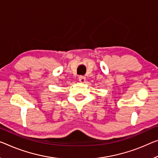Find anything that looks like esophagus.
Here are the masks:
<instances>
[{"mask_svg": "<svg viewBox=\"0 0 158 158\" xmlns=\"http://www.w3.org/2000/svg\"><path fill=\"white\" fill-rule=\"evenodd\" d=\"M78 79H79V81L82 82V83H84V82H85V77H84V76H80L78 77Z\"/></svg>", "mask_w": 158, "mask_h": 158, "instance_id": "obj_1", "label": "esophagus"}]
</instances>
